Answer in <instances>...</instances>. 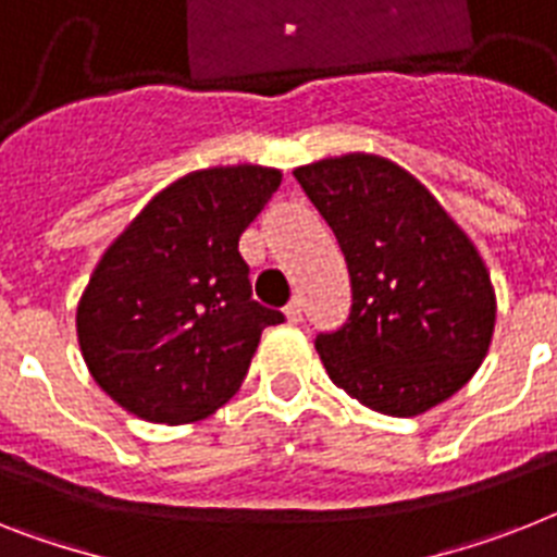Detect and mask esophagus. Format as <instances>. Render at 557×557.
<instances>
[{
    "label": "esophagus",
    "instance_id": "1",
    "mask_svg": "<svg viewBox=\"0 0 557 557\" xmlns=\"http://www.w3.org/2000/svg\"><path fill=\"white\" fill-rule=\"evenodd\" d=\"M286 320L294 322V325L302 320V300H300V297H292V302L286 306Z\"/></svg>",
    "mask_w": 557,
    "mask_h": 557
}]
</instances>
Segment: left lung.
Returning <instances> with one entry per match:
<instances>
[{"mask_svg": "<svg viewBox=\"0 0 557 557\" xmlns=\"http://www.w3.org/2000/svg\"><path fill=\"white\" fill-rule=\"evenodd\" d=\"M350 274L348 320L317 334L331 382L366 408L419 416L487 357L495 294L484 260L410 172L354 152L294 170Z\"/></svg>", "mask_w": 557, "mask_h": 557, "instance_id": "obj_1", "label": "left lung"}]
</instances>
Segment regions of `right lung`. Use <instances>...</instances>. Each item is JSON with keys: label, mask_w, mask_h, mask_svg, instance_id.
Instances as JSON below:
<instances>
[{"label": "right lung", "mask_w": 557, "mask_h": 557, "mask_svg": "<svg viewBox=\"0 0 557 557\" xmlns=\"http://www.w3.org/2000/svg\"><path fill=\"white\" fill-rule=\"evenodd\" d=\"M269 166H214L175 181L104 251L76 314L92 380L138 419L198 422L237 394L265 325L240 235L277 191Z\"/></svg>", "instance_id": "add662e5"}]
</instances>
